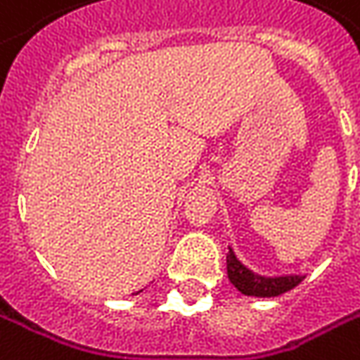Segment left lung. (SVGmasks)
Listing matches in <instances>:
<instances>
[{"instance_id": "obj_1", "label": "left lung", "mask_w": 360, "mask_h": 360, "mask_svg": "<svg viewBox=\"0 0 360 360\" xmlns=\"http://www.w3.org/2000/svg\"><path fill=\"white\" fill-rule=\"evenodd\" d=\"M227 275L229 281L243 292V295H251V297H277L281 292L291 291L292 287H297L303 277L291 275V277H261L255 275L253 271H249L247 266H243L235 253L229 249L227 253Z\"/></svg>"}]
</instances>
